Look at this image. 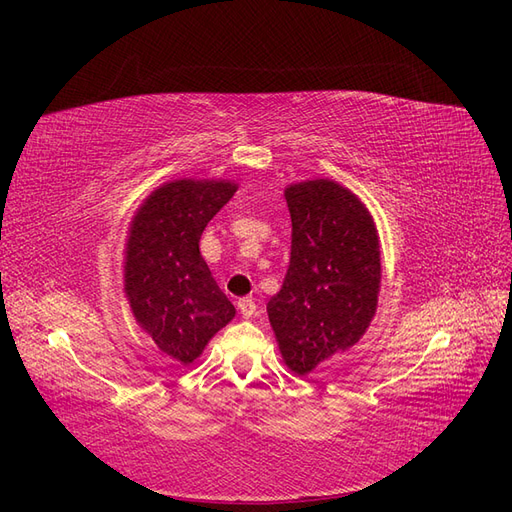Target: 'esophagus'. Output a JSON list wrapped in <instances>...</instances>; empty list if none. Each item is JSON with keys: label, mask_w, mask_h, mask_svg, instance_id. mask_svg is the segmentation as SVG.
<instances>
[{"label": "esophagus", "mask_w": 512, "mask_h": 512, "mask_svg": "<svg viewBox=\"0 0 512 512\" xmlns=\"http://www.w3.org/2000/svg\"><path fill=\"white\" fill-rule=\"evenodd\" d=\"M239 312L243 318H252L256 314V303L254 299H241L239 301Z\"/></svg>", "instance_id": "esophagus-1"}]
</instances>
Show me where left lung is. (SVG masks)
<instances>
[{
  "label": "left lung",
  "instance_id": "8db88e82",
  "mask_svg": "<svg viewBox=\"0 0 512 512\" xmlns=\"http://www.w3.org/2000/svg\"><path fill=\"white\" fill-rule=\"evenodd\" d=\"M284 196L290 265L267 312L284 363L307 376L367 331L378 307L380 243L367 207L337 181L292 183Z\"/></svg>",
  "mask_w": 512,
  "mask_h": 512
}]
</instances>
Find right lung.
Segmentation results:
<instances>
[{
  "instance_id": "right-lung-1",
  "label": "right lung",
  "mask_w": 512,
  "mask_h": 512,
  "mask_svg": "<svg viewBox=\"0 0 512 512\" xmlns=\"http://www.w3.org/2000/svg\"><path fill=\"white\" fill-rule=\"evenodd\" d=\"M237 183L177 179L153 190L130 224L123 290L132 314L156 346L181 365L194 363L209 339L235 318L215 284L198 241Z\"/></svg>"
}]
</instances>
